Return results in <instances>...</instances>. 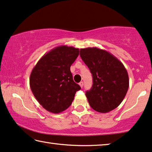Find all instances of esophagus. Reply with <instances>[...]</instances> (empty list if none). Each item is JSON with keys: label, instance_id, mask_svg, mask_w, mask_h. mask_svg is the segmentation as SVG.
Listing matches in <instances>:
<instances>
[{"label": "esophagus", "instance_id": "obj_1", "mask_svg": "<svg viewBox=\"0 0 152 152\" xmlns=\"http://www.w3.org/2000/svg\"><path fill=\"white\" fill-rule=\"evenodd\" d=\"M79 86H81V88H83V81H81V82L79 83Z\"/></svg>", "mask_w": 152, "mask_h": 152}]
</instances>
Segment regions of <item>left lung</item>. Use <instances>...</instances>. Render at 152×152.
<instances>
[{"label": "left lung", "mask_w": 152, "mask_h": 152, "mask_svg": "<svg viewBox=\"0 0 152 152\" xmlns=\"http://www.w3.org/2000/svg\"><path fill=\"white\" fill-rule=\"evenodd\" d=\"M80 56L92 75V87L86 92L90 107L100 113L113 110L128 92L126 69L113 54L97 48L80 49Z\"/></svg>", "instance_id": "obj_1"}]
</instances>
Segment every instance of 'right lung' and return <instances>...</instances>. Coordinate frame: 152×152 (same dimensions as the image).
<instances>
[{
    "label": "right lung",
    "mask_w": 152,
    "mask_h": 152,
    "mask_svg": "<svg viewBox=\"0 0 152 152\" xmlns=\"http://www.w3.org/2000/svg\"><path fill=\"white\" fill-rule=\"evenodd\" d=\"M79 52V49L73 47H56L43 55L32 69L30 89L39 104L49 112L59 113L66 110L77 91L81 89L73 81L70 70Z\"/></svg>",
    "instance_id": "add662e5"
}]
</instances>
